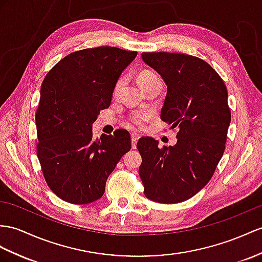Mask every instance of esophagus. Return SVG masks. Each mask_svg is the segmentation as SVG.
Instances as JSON below:
<instances>
[{
  "mask_svg": "<svg viewBox=\"0 0 262 262\" xmlns=\"http://www.w3.org/2000/svg\"><path fill=\"white\" fill-rule=\"evenodd\" d=\"M140 139V136L138 135V133H131V143H132V149H136L137 148V142L138 140Z\"/></svg>",
  "mask_w": 262,
  "mask_h": 262,
  "instance_id": "obj_1",
  "label": "esophagus"
}]
</instances>
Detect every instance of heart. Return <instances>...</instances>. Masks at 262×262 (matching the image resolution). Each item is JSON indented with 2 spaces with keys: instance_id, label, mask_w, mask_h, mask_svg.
<instances>
[{
  "instance_id": "heart-1",
  "label": "heart",
  "mask_w": 262,
  "mask_h": 262,
  "mask_svg": "<svg viewBox=\"0 0 262 262\" xmlns=\"http://www.w3.org/2000/svg\"><path fill=\"white\" fill-rule=\"evenodd\" d=\"M159 79V76L155 73L150 71V70H144V71L140 72L139 74V81H140V84L141 86H144L145 84H148L149 82L153 81V80H157ZM123 84V79L121 78L117 81L116 85H114L113 89V95H118L120 92V89ZM150 118V113L149 112H136L132 114V117L130 118V121L132 122V124L135 125H142L143 122H145L146 120Z\"/></svg>"
}]
</instances>
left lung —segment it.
<instances>
[{
  "mask_svg": "<svg viewBox=\"0 0 262 262\" xmlns=\"http://www.w3.org/2000/svg\"><path fill=\"white\" fill-rule=\"evenodd\" d=\"M141 56L168 85L161 120L178 130V141L159 148L151 137L140 139L139 174L148 199L179 203L206 186L225 152L231 121L228 91L215 70L199 57L168 52Z\"/></svg>",
  "mask_w": 262,
  "mask_h": 262,
  "instance_id": "obj_1",
  "label": "left lung"
}]
</instances>
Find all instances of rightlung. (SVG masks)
I'll return each mask as SVG.
<instances>
[{
	"label": "right lung",
	"mask_w": 262,
	"mask_h": 262,
	"mask_svg": "<svg viewBox=\"0 0 262 262\" xmlns=\"http://www.w3.org/2000/svg\"><path fill=\"white\" fill-rule=\"evenodd\" d=\"M136 51L99 47L75 51L50 70L35 114L36 155L49 188L73 205L103 195L107 177L131 149L124 129L92 139V123L110 106L114 85Z\"/></svg>",
	"instance_id": "right-lung-1"
}]
</instances>
